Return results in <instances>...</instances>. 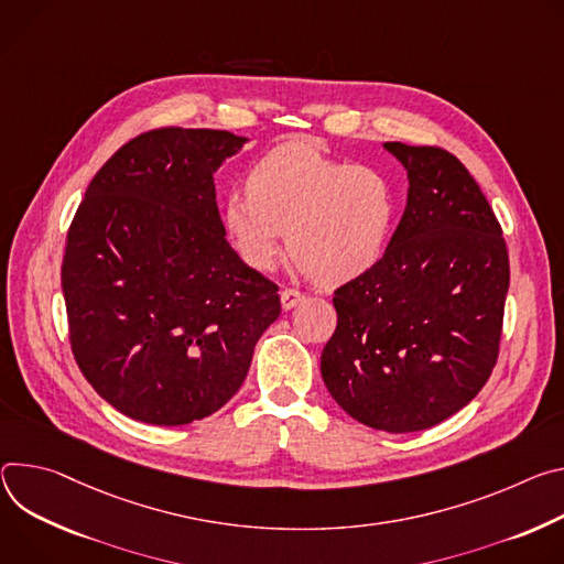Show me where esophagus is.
<instances>
[{"label": "esophagus", "instance_id": "34e87169", "mask_svg": "<svg viewBox=\"0 0 564 564\" xmlns=\"http://www.w3.org/2000/svg\"><path fill=\"white\" fill-rule=\"evenodd\" d=\"M302 300H304V295H302L300 291H295V289H284V291L280 293V302H282V308H284V311L297 306Z\"/></svg>", "mask_w": 564, "mask_h": 564}]
</instances>
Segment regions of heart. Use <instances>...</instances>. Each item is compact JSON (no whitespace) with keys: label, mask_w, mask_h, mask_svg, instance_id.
Segmentation results:
<instances>
[{"label":"heart","mask_w":564,"mask_h":564,"mask_svg":"<svg viewBox=\"0 0 564 564\" xmlns=\"http://www.w3.org/2000/svg\"><path fill=\"white\" fill-rule=\"evenodd\" d=\"M246 193L221 204V228L237 258L271 271L286 246L302 275L327 286L377 267L390 243L397 199L388 176L332 159L293 141L264 154L246 176Z\"/></svg>","instance_id":"1"}]
</instances>
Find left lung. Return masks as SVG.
Returning a JSON list of instances; mask_svg holds the SVG:
<instances>
[{"mask_svg":"<svg viewBox=\"0 0 564 564\" xmlns=\"http://www.w3.org/2000/svg\"><path fill=\"white\" fill-rule=\"evenodd\" d=\"M408 170L405 213L383 260L334 293L323 381L356 421L416 432L468 405L497 362L509 250L464 163L386 143Z\"/></svg>","mask_w":564,"mask_h":564,"instance_id":"left-lung-1","label":"left lung"}]
</instances>
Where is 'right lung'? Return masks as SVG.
I'll list each match as a JSON object with an SVG mask.
<instances>
[{
    "mask_svg": "<svg viewBox=\"0 0 564 564\" xmlns=\"http://www.w3.org/2000/svg\"><path fill=\"white\" fill-rule=\"evenodd\" d=\"M246 143L161 128L91 178L67 232L62 293L91 388L124 416L185 425L241 388L280 316L278 284L226 241L213 174Z\"/></svg>",
    "mask_w": 564,
    "mask_h": 564,
    "instance_id": "right-lung-1",
    "label": "right lung"
}]
</instances>
